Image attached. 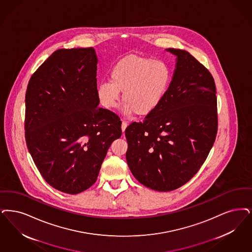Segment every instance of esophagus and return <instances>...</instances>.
Wrapping results in <instances>:
<instances>
[{"mask_svg":"<svg viewBox=\"0 0 252 252\" xmlns=\"http://www.w3.org/2000/svg\"><path fill=\"white\" fill-rule=\"evenodd\" d=\"M126 127H127V123H126V121L122 122V131H123V132H125V130H126Z\"/></svg>","mask_w":252,"mask_h":252,"instance_id":"34e87169","label":"esophagus"}]
</instances>
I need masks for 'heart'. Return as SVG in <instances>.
Instances as JSON below:
<instances>
[{"label":"heart","mask_w":252,"mask_h":252,"mask_svg":"<svg viewBox=\"0 0 252 252\" xmlns=\"http://www.w3.org/2000/svg\"><path fill=\"white\" fill-rule=\"evenodd\" d=\"M109 78L110 81L101 82L96 89L101 105L108 110L116 108L123 93L126 113L147 116L164 100L171 73L162 61L129 55L111 67Z\"/></svg>","instance_id":"heart-1"}]
</instances>
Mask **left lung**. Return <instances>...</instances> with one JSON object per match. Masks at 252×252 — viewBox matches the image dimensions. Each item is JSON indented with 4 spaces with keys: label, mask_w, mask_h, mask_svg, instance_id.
<instances>
[{
    "label": "left lung",
    "mask_w": 252,
    "mask_h": 252,
    "mask_svg": "<svg viewBox=\"0 0 252 252\" xmlns=\"http://www.w3.org/2000/svg\"><path fill=\"white\" fill-rule=\"evenodd\" d=\"M166 51L176 62L164 100L125 132L129 170L157 191H171L189 181L205 161L218 131L216 85L210 72L187 51Z\"/></svg>",
    "instance_id": "8db88e82"
}]
</instances>
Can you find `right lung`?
<instances>
[{
  "instance_id": "right-lung-1",
  "label": "right lung",
  "mask_w": 252,
  "mask_h": 252,
  "mask_svg": "<svg viewBox=\"0 0 252 252\" xmlns=\"http://www.w3.org/2000/svg\"><path fill=\"white\" fill-rule=\"evenodd\" d=\"M93 48L54 51L32 76L25 96V138L38 171L59 191L93 186L121 121L98 108Z\"/></svg>"
}]
</instances>
